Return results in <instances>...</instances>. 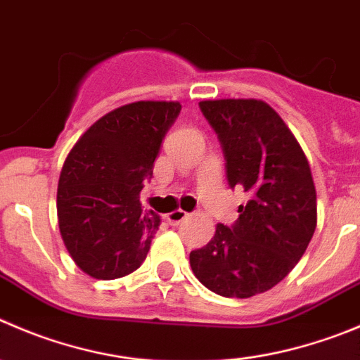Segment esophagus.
Wrapping results in <instances>:
<instances>
[{
  "instance_id": "34e87169",
  "label": "esophagus",
  "mask_w": 360,
  "mask_h": 360,
  "mask_svg": "<svg viewBox=\"0 0 360 360\" xmlns=\"http://www.w3.org/2000/svg\"><path fill=\"white\" fill-rule=\"evenodd\" d=\"M187 217H189V214H187V212H184V210H180V208H178V210L169 212V214L166 215V219L171 222V224H180V222L186 221Z\"/></svg>"
}]
</instances>
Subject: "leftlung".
<instances>
[{"mask_svg":"<svg viewBox=\"0 0 360 360\" xmlns=\"http://www.w3.org/2000/svg\"><path fill=\"white\" fill-rule=\"evenodd\" d=\"M221 141L229 187L251 200L231 228L217 224L191 269L222 297L249 299L285 279L316 228V189L306 153L283 118L256 98L200 102Z\"/></svg>","mask_w":360,"mask_h":360,"instance_id":"left-lung-1","label":"left lung"}]
</instances>
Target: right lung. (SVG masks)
Instances as JSON below:
<instances>
[{
  "instance_id": "add662e5",
  "label": "right lung",
  "mask_w": 360,
  "mask_h": 360,
  "mask_svg": "<svg viewBox=\"0 0 360 360\" xmlns=\"http://www.w3.org/2000/svg\"><path fill=\"white\" fill-rule=\"evenodd\" d=\"M180 102L139 101L112 109L84 132L65 159L58 224L68 255L95 279H118L145 262L160 224L139 203L160 143Z\"/></svg>"
}]
</instances>
